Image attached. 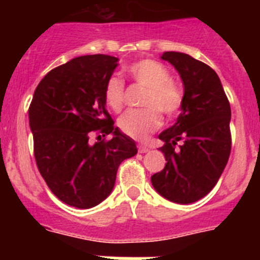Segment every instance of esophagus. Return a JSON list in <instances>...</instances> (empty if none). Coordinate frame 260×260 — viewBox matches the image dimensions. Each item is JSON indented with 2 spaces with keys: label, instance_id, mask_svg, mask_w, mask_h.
Wrapping results in <instances>:
<instances>
[{
  "label": "esophagus",
  "instance_id": "esophagus-1",
  "mask_svg": "<svg viewBox=\"0 0 260 260\" xmlns=\"http://www.w3.org/2000/svg\"><path fill=\"white\" fill-rule=\"evenodd\" d=\"M148 151H150V148H148V147H146V146H138V152L139 153H146V152H148Z\"/></svg>",
  "mask_w": 260,
  "mask_h": 260
}]
</instances>
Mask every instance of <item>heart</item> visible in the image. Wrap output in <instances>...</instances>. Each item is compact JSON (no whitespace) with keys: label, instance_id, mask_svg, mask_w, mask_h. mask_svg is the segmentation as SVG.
Returning a JSON list of instances; mask_svg holds the SVG:
<instances>
[{"label":"heart","instance_id":"obj_1","mask_svg":"<svg viewBox=\"0 0 260 260\" xmlns=\"http://www.w3.org/2000/svg\"><path fill=\"white\" fill-rule=\"evenodd\" d=\"M127 73L135 83L146 88L139 110H128L118 119L119 130L127 137L144 141L162 123L160 112L167 117L180 113L183 105V91L171 80V73L155 59L144 58L127 66ZM104 100L114 112H121L125 105V82L119 77H110L104 86Z\"/></svg>","mask_w":260,"mask_h":260}]
</instances>
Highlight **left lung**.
<instances>
[{"label": "left lung", "mask_w": 260, "mask_h": 260, "mask_svg": "<svg viewBox=\"0 0 260 260\" xmlns=\"http://www.w3.org/2000/svg\"><path fill=\"white\" fill-rule=\"evenodd\" d=\"M161 58L180 73L185 93L177 122L158 135L167 164L151 182L168 201L194 203L213 189L228 162L231 104L215 70L204 62L180 52H164Z\"/></svg>", "instance_id": "1"}]
</instances>
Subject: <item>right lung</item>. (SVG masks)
Wrapping results in <instances>:
<instances>
[{
    "instance_id": "add662e5",
    "label": "right lung",
    "mask_w": 260,
    "mask_h": 260,
    "mask_svg": "<svg viewBox=\"0 0 260 260\" xmlns=\"http://www.w3.org/2000/svg\"><path fill=\"white\" fill-rule=\"evenodd\" d=\"M117 61L91 54L57 66L40 80L29 104L39 172L50 191L73 207L91 208L104 201L119 164L138 152L105 108L104 86ZM95 134L99 141L92 146L88 139ZM109 134L112 138L105 140Z\"/></svg>"
}]
</instances>
